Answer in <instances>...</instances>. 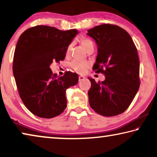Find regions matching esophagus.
Segmentation results:
<instances>
[{
	"label": "esophagus",
	"instance_id": "1",
	"mask_svg": "<svg viewBox=\"0 0 157 157\" xmlns=\"http://www.w3.org/2000/svg\"><path fill=\"white\" fill-rule=\"evenodd\" d=\"M85 79V78L84 76H79V82H81L82 80H84V79Z\"/></svg>",
	"mask_w": 157,
	"mask_h": 157
}]
</instances>
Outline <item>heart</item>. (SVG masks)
<instances>
[{"label":"heart","instance_id":"obj_1","mask_svg":"<svg viewBox=\"0 0 157 157\" xmlns=\"http://www.w3.org/2000/svg\"><path fill=\"white\" fill-rule=\"evenodd\" d=\"M80 43L82 45L85 49H87L88 48L93 44V42L88 38L84 37L80 39ZM71 48H72V44H70L68 46L67 49H66V54H69V52H71ZM90 63L88 62H84V61H73L71 63V67L72 68L75 72L78 73H84L86 72L87 69L89 68Z\"/></svg>","mask_w":157,"mask_h":157}]
</instances>
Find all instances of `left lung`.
Listing matches in <instances>:
<instances>
[{"label": "left lung", "instance_id": "8db88e82", "mask_svg": "<svg viewBox=\"0 0 157 157\" xmlns=\"http://www.w3.org/2000/svg\"><path fill=\"white\" fill-rule=\"evenodd\" d=\"M87 34L98 45L93 70L105 76L103 82L89 78L91 83L88 92L89 105L103 116L123 113L131 105L140 86L136 47L128 33L116 25L95 26Z\"/></svg>", "mask_w": 157, "mask_h": 157}]
</instances>
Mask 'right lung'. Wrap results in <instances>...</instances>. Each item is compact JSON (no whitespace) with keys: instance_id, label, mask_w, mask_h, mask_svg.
<instances>
[{"instance_id":"obj_1","label":"right lung","mask_w":157,"mask_h":157,"mask_svg":"<svg viewBox=\"0 0 157 157\" xmlns=\"http://www.w3.org/2000/svg\"><path fill=\"white\" fill-rule=\"evenodd\" d=\"M78 30H60L36 25L21 34L14 54L13 73L18 94L32 113L52 118L66 107V90L78 82V75L66 71L57 77L50 65L65 58L66 49Z\"/></svg>"}]
</instances>
